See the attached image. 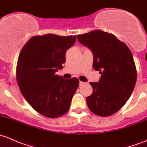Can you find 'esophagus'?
I'll return each instance as SVG.
<instances>
[{
    "label": "esophagus",
    "mask_w": 147,
    "mask_h": 147,
    "mask_svg": "<svg viewBox=\"0 0 147 147\" xmlns=\"http://www.w3.org/2000/svg\"><path fill=\"white\" fill-rule=\"evenodd\" d=\"M84 84H85V83L83 82V81H79V85H80V86H83V85H84Z\"/></svg>",
    "instance_id": "1"
}]
</instances>
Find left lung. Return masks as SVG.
<instances>
[{
	"mask_svg": "<svg viewBox=\"0 0 147 147\" xmlns=\"http://www.w3.org/2000/svg\"><path fill=\"white\" fill-rule=\"evenodd\" d=\"M77 39L92 51L93 68L101 74L98 82H90L93 93L86 98L88 107L97 115H112L124 106L135 86L132 54L114 34L101 30L78 34Z\"/></svg>",
	"mask_w": 147,
	"mask_h": 147,
	"instance_id": "1",
	"label": "left lung"
}]
</instances>
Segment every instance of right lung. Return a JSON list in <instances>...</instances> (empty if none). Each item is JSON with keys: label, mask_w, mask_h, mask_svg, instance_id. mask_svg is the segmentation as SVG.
<instances>
[{"label": "right lung", "mask_w": 147, "mask_h": 147, "mask_svg": "<svg viewBox=\"0 0 147 147\" xmlns=\"http://www.w3.org/2000/svg\"><path fill=\"white\" fill-rule=\"evenodd\" d=\"M75 36L47 34L30 38L18 57L16 78L22 96L42 115L56 118L66 113L78 89L77 78L65 79L56 74L66 62V52Z\"/></svg>", "instance_id": "right-lung-1"}]
</instances>
